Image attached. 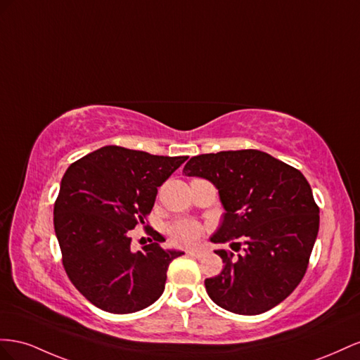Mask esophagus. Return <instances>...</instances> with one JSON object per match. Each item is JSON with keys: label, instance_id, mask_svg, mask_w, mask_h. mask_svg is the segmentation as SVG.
Returning a JSON list of instances; mask_svg holds the SVG:
<instances>
[{"label": "esophagus", "instance_id": "obj_1", "mask_svg": "<svg viewBox=\"0 0 360 360\" xmlns=\"http://www.w3.org/2000/svg\"><path fill=\"white\" fill-rule=\"evenodd\" d=\"M187 255L194 256V258H202V256L205 255V252L202 249H188Z\"/></svg>", "mask_w": 360, "mask_h": 360}]
</instances>
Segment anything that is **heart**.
I'll use <instances>...</instances> for the list:
<instances>
[{
    "instance_id": "1",
    "label": "heart",
    "mask_w": 360,
    "mask_h": 360,
    "mask_svg": "<svg viewBox=\"0 0 360 360\" xmlns=\"http://www.w3.org/2000/svg\"><path fill=\"white\" fill-rule=\"evenodd\" d=\"M202 232H203L202 224L196 220H190V219L173 221L167 228V233L172 243L178 245L193 244L200 237Z\"/></svg>"
}]
</instances>
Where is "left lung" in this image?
Listing matches in <instances>:
<instances>
[{
	"label": "left lung",
	"instance_id": "obj_1",
	"mask_svg": "<svg viewBox=\"0 0 360 360\" xmlns=\"http://www.w3.org/2000/svg\"><path fill=\"white\" fill-rule=\"evenodd\" d=\"M182 173L219 190L224 214L211 241L245 244L238 258L215 252L224 266L205 279L211 300L240 315L283 302L303 279L320 228V208L303 173L256 149L203 153Z\"/></svg>",
	"mask_w": 360,
	"mask_h": 360
}]
</instances>
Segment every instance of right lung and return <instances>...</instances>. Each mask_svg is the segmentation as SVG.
Masks as SVG:
<instances>
[{
  "mask_svg": "<svg viewBox=\"0 0 360 360\" xmlns=\"http://www.w3.org/2000/svg\"><path fill=\"white\" fill-rule=\"evenodd\" d=\"M187 157L104 146L72 162L54 203L63 266L75 288L102 311L131 314L157 302L169 264L184 255L153 241L131 250V231L145 224L158 193Z\"/></svg>",
  "mask_w": 360,
  "mask_h": 360,
  "instance_id": "1",
  "label": "right lung"
}]
</instances>
